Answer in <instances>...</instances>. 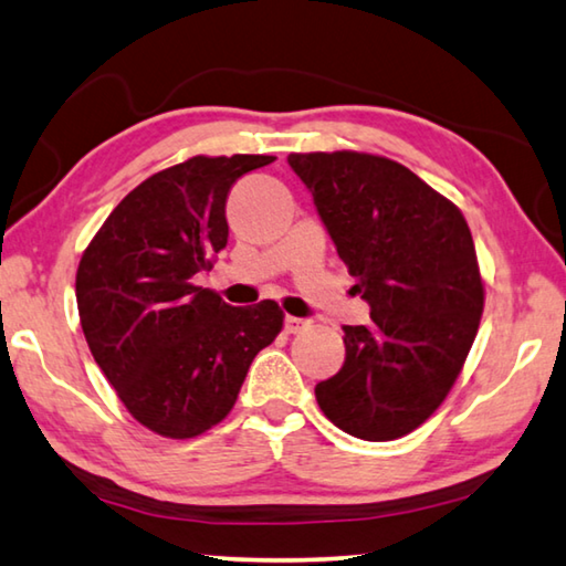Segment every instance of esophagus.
Segmentation results:
<instances>
[{"label": "esophagus", "mask_w": 566, "mask_h": 566, "mask_svg": "<svg viewBox=\"0 0 566 566\" xmlns=\"http://www.w3.org/2000/svg\"><path fill=\"white\" fill-rule=\"evenodd\" d=\"M304 327H306V322L300 319V317H286L284 319V332L286 334H296V332H302Z\"/></svg>", "instance_id": "34e87169"}]
</instances>
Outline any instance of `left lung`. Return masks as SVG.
Masks as SVG:
<instances>
[{"label":"left lung","mask_w":566,"mask_h":566,"mask_svg":"<svg viewBox=\"0 0 566 566\" xmlns=\"http://www.w3.org/2000/svg\"><path fill=\"white\" fill-rule=\"evenodd\" d=\"M312 191L339 260L369 302L344 327L342 369L314 387L332 424L389 442L434 415L484 310V284L462 212L415 171L364 151L286 157Z\"/></svg>","instance_id":"1"}]
</instances>
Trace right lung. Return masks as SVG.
<instances>
[{"instance_id": "1", "label": "right lung", "mask_w": 566, "mask_h": 566, "mask_svg": "<svg viewBox=\"0 0 566 566\" xmlns=\"http://www.w3.org/2000/svg\"><path fill=\"white\" fill-rule=\"evenodd\" d=\"M266 155L191 157L114 207L84 249L76 306L94 361L129 415L151 432L191 439L232 411L249 364L282 332L264 300L229 306L197 286L227 247V197Z\"/></svg>"}]
</instances>
